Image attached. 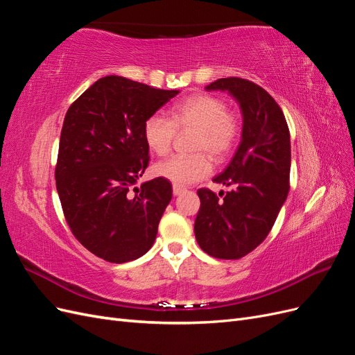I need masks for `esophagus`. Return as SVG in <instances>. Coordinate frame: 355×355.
Instances as JSON below:
<instances>
[{"mask_svg":"<svg viewBox=\"0 0 355 355\" xmlns=\"http://www.w3.org/2000/svg\"><path fill=\"white\" fill-rule=\"evenodd\" d=\"M182 192H185V188L180 185H173V196H180Z\"/></svg>","mask_w":355,"mask_h":355,"instance_id":"1","label":"esophagus"}]
</instances>
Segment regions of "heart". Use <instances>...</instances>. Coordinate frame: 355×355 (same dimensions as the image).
<instances>
[{"label": "heart", "instance_id": "b5f03b06", "mask_svg": "<svg viewBox=\"0 0 355 355\" xmlns=\"http://www.w3.org/2000/svg\"><path fill=\"white\" fill-rule=\"evenodd\" d=\"M196 130V151H206L214 159H223L237 142L240 135L239 118L227 112V105L210 94H194L180 101L168 111V120L151 115L144 124V141L157 155H166L173 144L176 130ZM158 178L175 185H189L211 173V163L206 154L175 155L154 166Z\"/></svg>", "mask_w": 355, "mask_h": 355}]
</instances>
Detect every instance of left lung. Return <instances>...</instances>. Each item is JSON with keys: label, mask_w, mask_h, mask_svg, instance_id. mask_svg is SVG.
Here are the masks:
<instances>
[{"label": "left lung", "mask_w": 355, "mask_h": 355, "mask_svg": "<svg viewBox=\"0 0 355 355\" xmlns=\"http://www.w3.org/2000/svg\"><path fill=\"white\" fill-rule=\"evenodd\" d=\"M207 92H227L243 115L241 142L231 163L213 182L232 187L220 200L197 191L201 206L194 232L198 245L219 259H240L270 234L288 194L290 133L278 103L259 85L243 78H219Z\"/></svg>", "instance_id": "obj_1"}]
</instances>
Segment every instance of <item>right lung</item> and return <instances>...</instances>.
Returning a JSON list of instances; mask_svg holds the SVG:
<instances>
[{
    "label": "right lung",
    "mask_w": 355,
    "mask_h": 355,
    "mask_svg": "<svg viewBox=\"0 0 355 355\" xmlns=\"http://www.w3.org/2000/svg\"><path fill=\"white\" fill-rule=\"evenodd\" d=\"M179 90L106 75L75 101L63 121L56 188L72 234L85 249L124 263L151 249L171 200L163 178H142L149 148L144 124Z\"/></svg>",
    "instance_id": "1"
}]
</instances>
